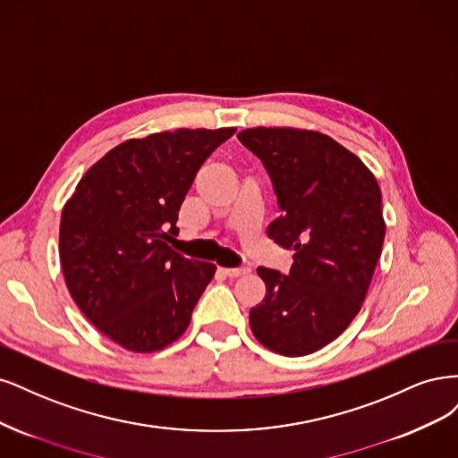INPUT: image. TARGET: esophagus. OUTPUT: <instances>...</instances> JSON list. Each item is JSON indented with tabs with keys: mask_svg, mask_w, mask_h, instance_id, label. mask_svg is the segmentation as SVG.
Segmentation results:
<instances>
[{
	"mask_svg": "<svg viewBox=\"0 0 458 458\" xmlns=\"http://www.w3.org/2000/svg\"><path fill=\"white\" fill-rule=\"evenodd\" d=\"M220 272L226 274L228 277H240V276H245L250 272L249 267H238V268H220Z\"/></svg>",
	"mask_w": 458,
	"mask_h": 458,
	"instance_id": "34e87169",
	"label": "esophagus"
}]
</instances>
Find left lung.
I'll return each instance as SVG.
<instances>
[{"mask_svg": "<svg viewBox=\"0 0 458 458\" xmlns=\"http://www.w3.org/2000/svg\"><path fill=\"white\" fill-rule=\"evenodd\" d=\"M268 171L282 216L268 238L294 249L289 276L260 267L267 297L249 312L260 344L308 356L358 316L385 243L378 182L363 161L331 137L289 127L238 135Z\"/></svg>", "mask_w": 458, "mask_h": 458, "instance_id": "8db88e82", "label": "left lung"}]
</instances>
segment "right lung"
Returning a JSON list of instances; mask_svg holds the SVG:
<instances>
[{
  "mask_svg": "<svg viewBox=\"0 0 458 458\" xmlns=\"http://www.w3.org/2000/svg\"><path fill=\"white\" fill-rule=\"evenodd\" d=\"M235 132L179 129L115 146L83 174L66 201L58 253L85 318L131 352L179 338L215 276L167 242L196 173Z\"/></svg>",
  "mask_w": 458,
  "mask_h": 458,
  "instance_id": "add662e5",
  "label": "right lung"
}]
</instances>
